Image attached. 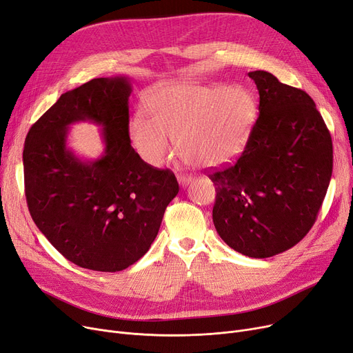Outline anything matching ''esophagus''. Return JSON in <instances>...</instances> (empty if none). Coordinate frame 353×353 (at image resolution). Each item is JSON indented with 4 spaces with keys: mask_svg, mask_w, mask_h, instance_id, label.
<instances>
[{
    "mask_svg": "<svg viewBox=\"0 0 353 353\" xmlns=\"http://www.w3.org/2000/svg\"><path fill=\"white\" fill-rule=\"evenodd\" d=\"M177 180H179V183H180L183 188H186L190 181H193V177L192 176H186V174H179Z\"/></svg>",
    "mask_w": 353,
    "mask_h": 353,
    "instance_id": "34e87169",
    "label": "esophagus"
}]
</instances>
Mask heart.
<instances>
[{
  "label": "heart",
  "instance_id": "heart-1",
  "mask_svg": "<svg viewBox=\"0 0 353 353\" xmlns=\"http://www.w3.org/2000/svg\"><path fill=\"white\" fill-rule=\"evenodd\" d=\"M148 118L130 122L131 140L151 165H161L174 140L179 156L199 167H216L236 159L247 145L258 115L252 92L234 85L176 83L152 90Z\"/></svg>",
  "mask_w": 353,
  "mask_h": 353
}]
</instances>
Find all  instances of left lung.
Here are the masks:
<instances>
[{
  "instance_id": "left-lung-1",
  "label": "left lung",
  "mask_w": 353,
  "mask_h": 353,
  "mask_svg": "<svg viewBox=\"0 0 353 353\" xmlns=\"http://www.w3.org/2000/svg\"><path fill=\"white\" fill-rule=\"evenodd\" d=\"M259 114L235 164L209 173L212 212L232 250L268 258L294 247L312 229L333 167L332 137L314 101L264 70L248 73Z\"/></svg>"
}]
</instances>
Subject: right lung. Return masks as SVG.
Segmentation results:
<instances>
[{
    "mask_svg": "<svg viewBox=\"0 0 353 353\" xmlns=\"http://www.w3.org/2000/svg\"><path fill=\"white\" fill-rule=\"evenodd\" d=\"M127 76L92 79L66 92L30 128L23 151L28 210L70 263L115 272L150 250L179 183L131 147ZM99 125L105 148L82 161L67 147L68 127Z\"/></svg>",
    "mask_w": 353,
    "mask_h": 353,
    "instance_id": "add662e5",
    "label": "right lung"
}]
</instances>
